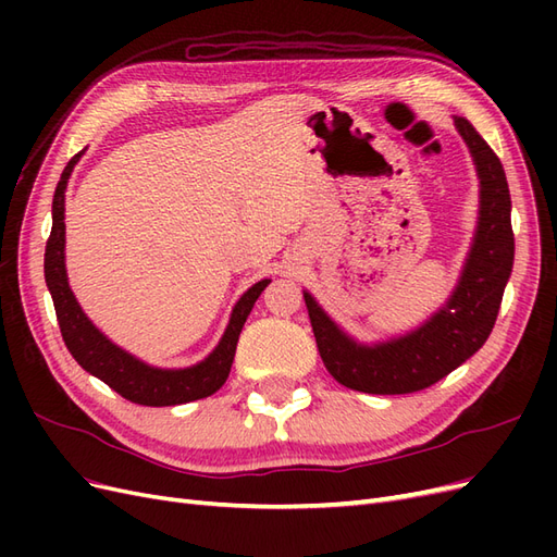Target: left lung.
I'll return each mask as SVG.
<instances>
[{
	"label": "left lung",
	"instance_id": "1",
	"mask_svg": "<svg viewBox=\"0 0 557 557\" xmlns=\"http://www.w3.org/2000/svg\"><path fill=\"white\" fill-rule=\"evenodd\" d=\"M481 178V218L460 285L446 309L428 323L374 348L358 346L305 293L315 346L327 372L350 391L407 395L425 391L458 369L485 344L499 313L513 267L511 195L495 150L465 117H455Z\"/></svg>",
	"mask_w": 557,
	"mask_h": 557
}]
</instances>
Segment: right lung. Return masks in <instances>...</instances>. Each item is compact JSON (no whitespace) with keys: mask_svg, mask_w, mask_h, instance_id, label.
Masks as SVG:
<instances>
[{"mask_svg":"<svg viewBox=\"0 0 557 557\" xmlns=\"http://www.w3.org/2000/svg\"><path fill=\"white\" fill-rule=\"evenodd\" d=\"M81 153H76L66 162L64 172L58 181V188L53 195V227H50V237L46 242L44 256L46 285L50 290V297H53L64 346L70 348L74 360L86 369V372H90L99 381H104L121 397L134 404H144V407H174V404H185L213 395L215 391H221L230 376L242 327L252 305H256V299L267 288L269 278L252 285V288L237 301L221 344H218V348L205 362L188 369H156L127 356L125 350L113 346L107 336L90 323L86 313L81 311L78 301L74 299L70 283H66L64 188Z\"/></svg>","mask_w":557,"mask_h":557,"instance_id":"add662e5","label":"right lung"}]
</instances>
